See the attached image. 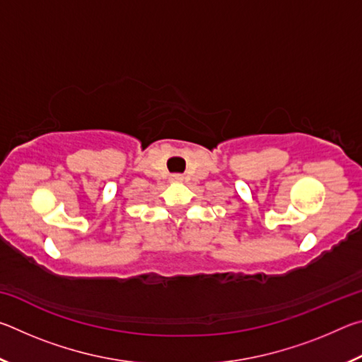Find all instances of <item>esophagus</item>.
Instances as JSON below:
<instances>
[{"label": "esophagus", "mask_w": 362, "mask_h": 362, "mask_svg": "<svg viewBox=\"0 0 362 362\" xmlns=\"http://www.w3.org/2000/svg\"><path fill=\"white\" fill-rule=\"evenodd\" d=\"M175 179H179V177H175Z\"/></svg>", "instance_id": "esophagus-1"}]
</instances>
